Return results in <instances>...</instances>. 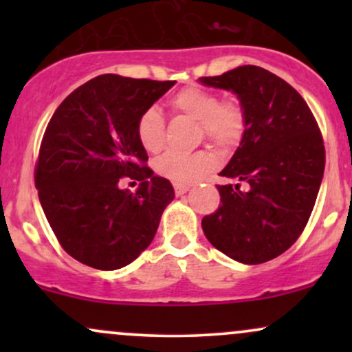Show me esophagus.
<instances>
[{
  "mask_svg": "<svg viewBox=\"0 0 352 352\" xmlns=\"http://www.w3.org/2000/svg\"><path fill=\"white\" fill-rule=\"evenodd\" d=\"M173 190H175L177 195H184V193H187L190 190V185H185V184H173Z\"/></svg>",
  "mask_w": 352,
  "mask_h": 352,
  "instance_id": "34e87169",
  "label": "esophagus"
}]
</instances>
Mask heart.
I'll return each instance as SVG.
<instances>
[{
	"instance_id": "1",
	"label": "heart",
	"mask_w": 352,
	"mask_h": 352,
	"mask_svg": "<svg viewBox=\"0 0 352 352\" xmlns=\"http://www.w3.org/2000/svg\"><path fill=\"white\" fill-rule=\"evenodd\" d=\"M167 106L173 116L195 120L197 140L207 139L220 151L236 147L248 125L246 109L238 98H218L217 92L197 86L177 91ZM135 137L148 153H159L165 145V119L159 109L148 107L137 117ZM159 175L177 184H193L217 167V159L210 151H197L188 155L165 153L153 164Z\"/></svg>"
}]
</instances>
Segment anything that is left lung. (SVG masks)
Returning <instances> with one entry per match:
<instances>
[{
    "instance_id": "left-lung-1",
    "label": "left lung",
    "mask_w": 352,
    "mask_h": 352,
    "mask_svg": "<svg viewBox=\"0 0 352 352\" xmlns=\"http://www.w3.org/2000/svg\"><path fill=\"white\" fill-rule=\"evenodd\" d=\"M205 86L233 91L248 125L217 185L220 207L201 220L208 241L233 260L260 265L280 256L308 223L324 172V140L300 92L258 66L200 78ZM247 190H241V182Z\"/></svg>"
}]
</instances>
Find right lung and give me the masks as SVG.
Here are the masks:
<instances>
[{"label":"right lung","instance_id":"obj_1","mask_svg":"<svg viewBox=\"0 0 352 352\" xmlns=\"http://www.w3.org/2000/svg\"><path fill=\"white\" fill-rule=\"evenodd\" d=\"M175 80L102 74L72 91L52 114L34 167L39 201L64 252L96 270H119L152 243L173 200L153 175L135 122ZM140 182L138 192L118 180Z\"/></svg>","mask_w":352,"mask_h":352}]
</instances>
